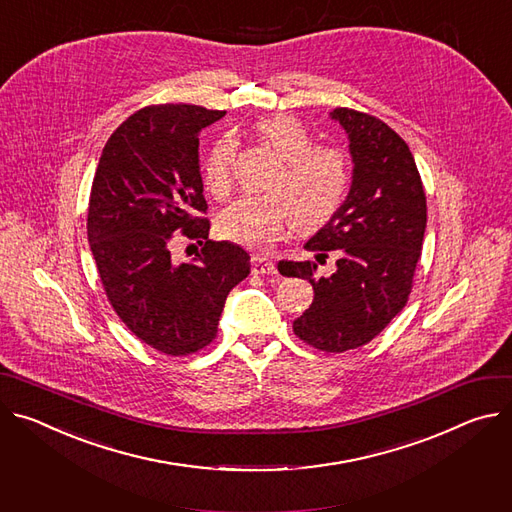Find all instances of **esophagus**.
<instances>
[{"label": "esophagus", "instance_id": "34e87169", "mask_svg": "<svg viewBox=\"0 0 512 512\" xmlns=\"http://www.w3.org/2000/svg\"><path fill=\"white\" fill-rule=\"evenodd\" d=\"M251 271L255 275H269V273H275V263L265 259V257H261V255H255L251 259Z\"/></svg>", "mask_w": 512, "mask_h": 512}]
</instances>
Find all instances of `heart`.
<instances>
[{"label":"heart","instance_id":"b5f03b06","mask_svg":"<svg viewBox=\"0 0 512 512\" xmlns=\"http://www.w3.org/2000/svg\"><path fill=\"white\" fill-rule=\"evenodd\" d=\"M261 141L280 159L267 185V198H241L218 218L220 235L251 251H267L292 224L296 232H312L327 224L349 190V163L343 151L316 147L314 136L294 116L277 114L257 122ZM235 138L224 134L202 165L206 190L224 198L230 192V165Z\"/></svg>","mask_w":512,"mask_h":512}]
</instances>
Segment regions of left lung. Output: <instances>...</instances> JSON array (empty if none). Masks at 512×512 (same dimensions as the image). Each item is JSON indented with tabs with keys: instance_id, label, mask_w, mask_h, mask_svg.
<instances>
[{
	"instance_id": "1",
	"label": "left lung",
	"mask_w": 512,
	"mask_h": 512,
	"mask_svg": "<svg viewBox=\"0 0 512 512\" xmlns=\"http://www.w3.org/2000/svg\"><path fill=\"white\" fill-rule=\"evenodd\" d=\"M331 118L349 138L351 188L304 249L314 251L316 261L333 253L337 271L318 277L314 261H280L277 269L314 288L294 333L314 349L343 353L380 335L408 302L423 251L427 198L408 145L386 122L349 108H335Z\"/></svg>"
}]
</instances>
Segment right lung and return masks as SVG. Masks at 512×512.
Here are the masks:
<instances>
[{
  "label": "right lung",
  "instance_id": "obj_1",
  "mask_svg": "<svg viewBox=\"0 0 512 512\" xmlns=\"http://www.w3.org/2000/svg\"><path fill=\"white\" fill-rule=\"evenodd\" d=\"M224 112L192 104L149 106L122 122L102 151L87 210V239L106 296L149 347L183 357L218 331L228 292L251 271L249 253L208 241L198 134ZM205 241L175 264L176 232Z\"/></svg>",
  "mask_w": 512,
  "mask_h": 512
}]
</instances>
